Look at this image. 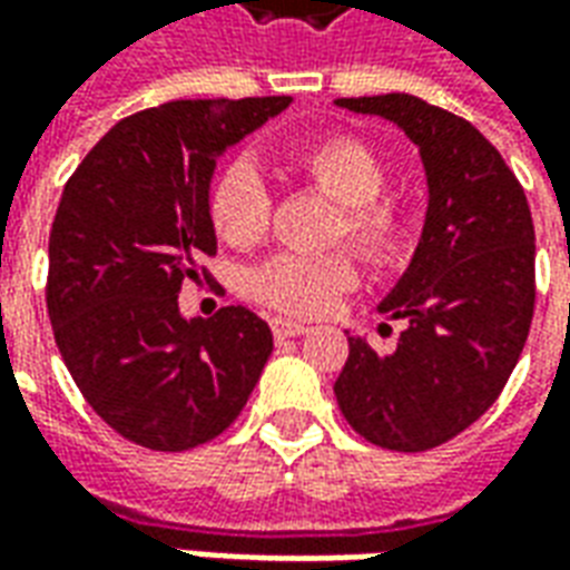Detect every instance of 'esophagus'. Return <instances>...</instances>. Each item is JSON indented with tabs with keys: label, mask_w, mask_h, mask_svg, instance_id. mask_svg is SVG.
<instances>
[{
	"label": "esophagus",
	"mask_w": 570,
	"mask_h": 570,
	"mask_svg": "<svg viewBox=\"0 0 570 570\" xmlns=\"http://www.w3.org/2000/svg\"><path fill=\"white\" fill-rule=\"evenodd\" d=\"M272 333H274V338H277V342H286V338H296V335L308 333V326H305V323L286 321V317H274Z\"/></svg>",
	"instance_id": "esophagus-1"
}]
</instances>
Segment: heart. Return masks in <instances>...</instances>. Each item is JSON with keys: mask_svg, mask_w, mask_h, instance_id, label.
Wrapping results in <instances>:
<instances>
[{"mask_svg": "<svg viewBox=\"0 0 570 570\" xmlns=\"http://www.w3.org/2000/svg\"><path fill=\"white\" fill-rule=\"evenodd\" d=\"M323 198L335 200L326 240H345L370 265L400 259L409 240V219L394 198L382 195L384 164L366 142L354 137H326L289 158ZM216 235L232 247H253L272 216V198L249 158H232L216 174L207 198ZM357 286V268L347 253L323 256H274L247 277L249 296L289 317H321Z\"/></svg>", "mask_w": 570, "mask_h": 570, "instance_id": "obj_1", "label": "heart"}]
</instances>
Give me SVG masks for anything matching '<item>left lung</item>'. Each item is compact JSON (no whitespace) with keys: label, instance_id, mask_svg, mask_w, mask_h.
<instances>
[{"label":"left lung","instance_id":"1","mask_svg":"<svg viewBox=\"0 0 570 570\" xmlns=\"http://www.w3.org/2000/svg\"><path fill=\"white\" fill-rule=\"evenodd\" d=\"M419 146L428 216L415 256L379 314L406 330L391 354L351 335L335 400L363 440L428 452L498 400L534 314V223L513 170L470 121L412 94L342 97Z\"/></svg>","mask_w":570,"mask_h":570}]
</instances>
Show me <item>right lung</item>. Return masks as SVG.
<instances>
[{
	"mask_svg": "<svg viewBox=\"0 0 570 570\" xmlns=\"http://www.w3.org/2000/svg\"><path fill=\"white\" fill-rule=\"evenodd\" d=\"M289 97L174 100L118 121L69 176L48 237V317L72 382L109 428L155 452L219 436L247 406L272 330L244 305L179 314L216 253V158Z\"/></svg>",
	"mask_w": 570,
	"mask_h": 570,
	"instance_id": "1",
	"label": "right lung"
}]
</instances>
